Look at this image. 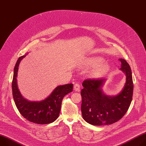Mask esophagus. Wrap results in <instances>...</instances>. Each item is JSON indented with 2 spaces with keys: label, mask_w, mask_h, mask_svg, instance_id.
I'll use <instances>...</instances> for the list:
<instances>
[{
  "label": "esophagus",
  "mask_w": 146,
  "mask_h": 146,
  "mask_svg": "<svg viewBox=\"0 0 146 146\" xmlns=\"http://www.w3.org/2000/svg\"><path fill=\"white\" fill-rule=\"evenodd\" d=\"M80 84H79L78 83H76L74 86V90L77 91H79V90H80Z\"/></svg>",
  "instance_id": "34e87169"
}]
</instances>
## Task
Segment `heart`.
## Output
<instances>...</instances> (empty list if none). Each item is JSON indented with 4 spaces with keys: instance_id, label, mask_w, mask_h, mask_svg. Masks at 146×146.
Masks as SVG:
<instances>
[{
    "instance_id": "obj_1",
    "label": "heart",
    "mask_w": 146,
    "mask_h": 146,
    "mask_svg": "<svg viewBox=\"0 0 146 146\" xmlns=\"http://www.w3.org/2000/svg\"><path fill=\"white\" fill-rule=\"evenodd\" d=\"M104 58L100 56H93L86 59L84 64L87 67L94 68L91 71V75L100 76L107 72L109 68V64L104 61Z\"/></svg>"
}]
</instances>
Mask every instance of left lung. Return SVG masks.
<instances>
[{"label": "left lung", "instance_id": "left-lung-1", "mask_svg": "<svg viewBox=\"0 0 146 146\" xmlns=\"http://www.w3.org/2000/svg\"><path fill=\"white\" fill-rule=\"evenodd\" d=\"M120 70L126 76L122 90L115 96L104 94L102 87L107 79H87L82 83V112L84 120L96 126L112 124L121 119L128 110L132 100L133 83L131 70L123 59Z\"/></svg>", "mask_w": 146, "mask_h": 146}]
</instances>
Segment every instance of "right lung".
<instances>
[{"instance_id":"obj_1","label":"right lung","mask_w":146,"mask_h":146,"mask_svg":"<svg viewBox=\"0 0 146 146\" xmlns=\"http://www.w3.org/2000/svg\"><path fill=\"white\" fill-rule=\"evenodd\" d=\"M27 54L20 57L15 66L12 82L13 99L20 113L30 122L41 125L52 123L59 115L63 97L73 91V84L57 86L41 101H31L24 98L19 89L17 77L19 64Z\"/></svg>"}]
</instances>
